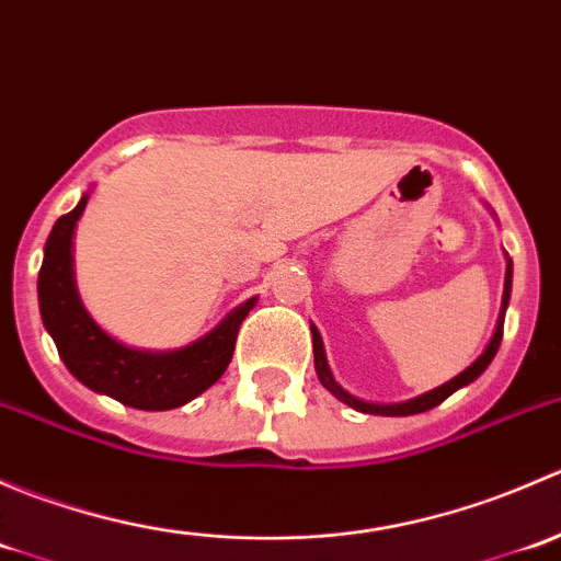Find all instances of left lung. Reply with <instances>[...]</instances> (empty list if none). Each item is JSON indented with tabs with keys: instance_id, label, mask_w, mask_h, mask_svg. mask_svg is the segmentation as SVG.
Listing matches in <instances>:
<instances>
[{
	"instance_id": "1",
	"label": "left lung",
	"mask_w": 561,
	"mask_h": 561,
	"mask_svg": "<svg viewBox=\"0 0 561 561\" xmlns=\"http://www.w3.org/2000/svg\"><path fill=\"white\" fill-rule=\"evenodd\" d=\"M511 279H513V263L507 260V274H505V296H502V312H500V322H496V331L494 336H491L489 347H485V353L480 355L478 360H474L472 366H469L467 371H461V375L454 377L450 382H445V386L428 390V393L417 396V399L412 401H401V404H369V401H360L355 399V396H350L347 390H342L333 382L331 371H328V364H325V353H322V342H320V333H317V328H312V339H314V369H317V377H320V382L331 390L333 396H336L339 401H344V404H350L353 410L358 412H369V415H417V412H426L432 410V407L443 404L445 399H448L450 393H456L458 388L469 386L472 380H478L480 375H483L485 369H489V364L494 360L496 350H500V342H502V328H505V309H507V301H511Z\"/></svg>"
}]
</instances>
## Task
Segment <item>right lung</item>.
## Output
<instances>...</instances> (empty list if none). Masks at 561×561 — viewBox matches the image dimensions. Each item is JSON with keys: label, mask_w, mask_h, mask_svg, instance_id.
Here are the masks:
<instances>
[{"label": "right lung", "mask_w": 561, "mask_h": 561, "mask_svg": "<svg viewBox=\"0 0 561 561\" xmlns=\"http://www.w3.org/2000/svg\"><path fill=\"white\" fill-rule=\"evenodd\" d=\"M83 206L87 195L70 214L56 219L37 276L39 314L61 360L83 386L135 410H173L186 404L225 375L254 298L233 309L201 342L175 353H144L113 342L81 307L72 282V230Z\"/></svg>", "instance_id": "add662e5"}]
</instances>
